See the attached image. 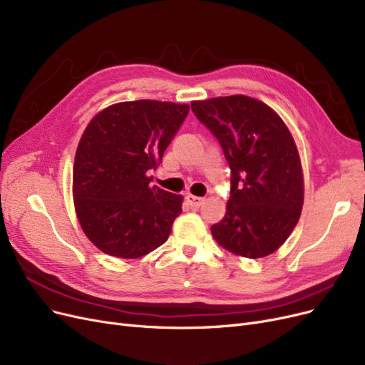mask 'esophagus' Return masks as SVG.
<instances>
[{"label": "esophagus", "mask_w": 365, "mask_h": 365, "mask_svg": "<svg viewBox=\"0 0 365 365\" xmlns=\"http://www.w3.org/2000/svg\"><path fill=\"white\" fill-rule=\"evenodd\" d=\"M186 200H187V203L191 205V207H200L201 205H203V201H205L203 197H197V195H192V194H187Z\"/></svg>", "instance_id": "obj_1"}]
</instances>
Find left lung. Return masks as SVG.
<instances>
[{
	"label": "left lung",
	"mask_w": 365,
	"mask_h": 365,
	"mask_svg": "<svg viewBox=\"0 0 365 365\" xmlns=\"http://www.w3.org/2000/svg\"><path fill=\"white\" fill-rule=\"evenodd\" d=\"M191 108L232 170L225 217L210 228L215 240L248 259L272 254L293 232L304 205L301 160L287 126L266 103L242 94Z\"/></svg>",
	"instance_id": "8db88e82"
}]
</instances>
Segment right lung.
Listing matches in <instances>:
<instances>
[{"label": "right lung", "instance_id": "add662e5", "mask_svg": "<svg viewBox=\"0 0 365 365\" xmlns=\"http://www.w3.org/2000/svg\"><path fill=\"white\" fill-rule=\"evenodd\" d=\"M190 105L121 102L94 117L79 141L73 200L81 227L102 252L138 259L165 244L182 197L152 186L150 171Z\"/></svg>", "mask_w": 365, "mask_h": 365}]
</instances>
